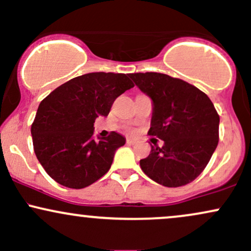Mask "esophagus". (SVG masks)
<instances>
[{
	"label": "esophagus",
	"instance_id": "34e87169",
	"mask_svg": "<svg viewBox=\"0 0 251 251\" xmlns=\"http://www.w3.org/2000/svg\"><path fill=\"white\" fill-rule=\"evenodd\" d=\"M126 143L129 144V145H133V144H135V140L132 139V138H127V139H126Z\"/></svg>",
	"mask_w": 251,
	"mask_h": 251
}]
</instances>
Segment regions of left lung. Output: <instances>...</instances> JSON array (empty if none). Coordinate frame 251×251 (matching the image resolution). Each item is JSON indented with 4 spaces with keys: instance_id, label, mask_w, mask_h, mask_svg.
Wrapping results in <instances>:
<instances>
[{
    "instance_id": "8db88e82",
    "label": "left lung",
    "mask_w": 251,
    "mask_h": 251,
    "mask_svg": "<svg viewBox=\"0 0 251 251\" xmlns=\"http://www.w3.org/2000/svg\"><path fill=\"white\" fill-rule=\"evenodd\" d=\"M152 100L149 135L164 140L162 148L140 160L144 174L168 188L190 183L201 174L218 144L220 116L205 93L162 73L128 75Z\"/></svg>"
}]
</instances>
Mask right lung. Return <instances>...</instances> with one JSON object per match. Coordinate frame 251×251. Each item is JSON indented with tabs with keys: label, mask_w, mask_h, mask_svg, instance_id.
I'll return each instance as SVG.
<instances>
[{
	"label": "right lung",
	"mask_w": 251,
	"mask_h": 251,
	"mask_svg": "<svg viewBox=\"0 0 251 251\" xmlns=\"http://www.w3.org/2000/svg\"><path fill=\"white\" fill-rule=\"evenodd\" d=\"M132 87L127 74L88 73L59 86L40 102L31 125L34 151L56 183L82 189L108 171L126 139L117 132L96 139L94 122L107 117L114 100Z\"/></svg>",
	"instance_id": "right-lung-1"
}]
</instances>
